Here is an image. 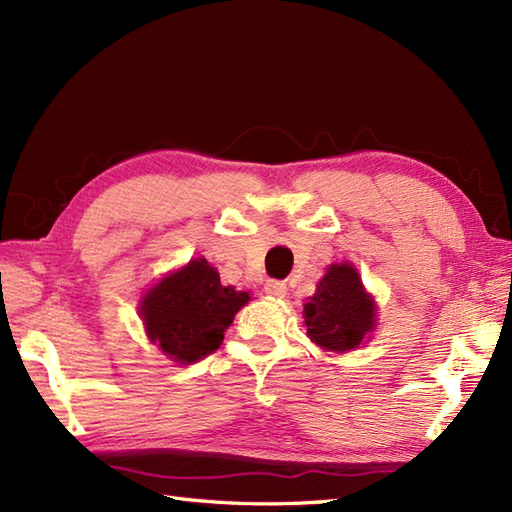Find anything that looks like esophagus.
Segmentation results:
<instances>
[{
	"label": "esophagus",
	"instance_id": "obj_1",
	"mask_svg": "<svg viewBox=\"0 0 512 512\" xmlns=\"http://www.w3.org/2000/svg\"><path fill=\"white\" fill-rule=\"evenodd\" d=\"M265 292L273 299H282L286 297V284L284 282H277V280H269L265 284Z\"/></svg>",
	"mask_w": 512,
	"mask_h": 512
}]
</instances>
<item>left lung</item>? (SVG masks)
<instances>
[{"mask_svg":"<svg viewBox=\"0 0 512 512\" xmlns=\"http://www.w3.org/2000/svg\"><path fill=\"white\" fill-rule=\"evenodd\" d=\"M376 303L350 262L331 265L303 305L307 337L329 352L359 348L376 329Z\"/></svg>","mask_w":512,"mask_h":512,"instance_id":"obj_1","label":"left lung"}]
</instances>
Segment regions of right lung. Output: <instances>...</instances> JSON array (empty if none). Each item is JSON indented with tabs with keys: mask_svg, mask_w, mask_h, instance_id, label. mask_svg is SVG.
<instances>
[{
	"mask_svg": "<svg viewBox=\"0 0 512 512\" xmlns=\"http://www.w3.org/2000/svg\"><path fill=\"white\" fill-rule=\"evenodd\" d=\"M247 301L250 292L222 286L215 267L196 258L149 288L138 314L147 337L170 361L192 365L220 348L226 329Z\"/></svg>",
	"mask_w": 512,
	"mask_h": 512,
	"instance_id": "obj_1",
	"label": "right lung"
}]
</instances>
